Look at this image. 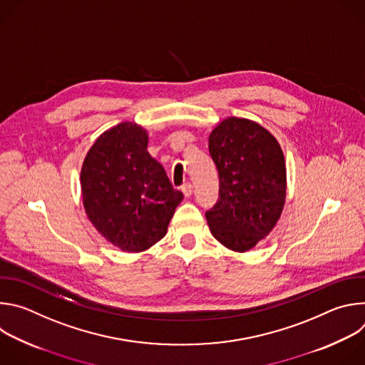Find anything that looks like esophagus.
Wrapping results in <instances>:
<instances>
[{
	"mask_svg": "<svg viewBox=\"0 0 365 365\" xmlns=\"http://www.w3.org/2000/svg\"><path fill=\"white\" fill-rule=\"evenodd\" d=\"M182 192H183V195H185V197H190L192 196V185L190 183H185L183 186H182Z\"/></svg>",
	"mask_w": 365,
	"mask_h": 365,
	"instance_id": "34e87169",
	"label": "esophagus"
}]
</instances>
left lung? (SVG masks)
<instances>
[{
  "mask_svg": "<svg viewBox=\"0 0 365 365\" xmlns=\"http://www.w3.org/2000/svg\"><path fill=\"white\" fill-rule=\"evenodd\" d=\"M210 153L220 175V199L206 221L228 250L245 252L276 227L287 178L277 140L255 121L228 117L211 131Z\"/></svg>",
  "mask_w": 365,
  "mask_h": 365,
  "instance_id": "left-lung-1",
  "label": "left lung"
}]
</instances>
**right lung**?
I'll list each match as a JSON object with an SVG mask.
<instances>
[{
  "instance_id": "right-lung-1",
  "label": "right lung",
  "mask_w": 365,
  "mask_h": 365,
  "mask_svg": "<svg viewBox=\"0 0 365 365\" xmlns=\"http://www.w3.org/2000/svg\"><path fill=\"white\" fill-rule=\"evenodd\" d=\"M148 133L125 121L103 131L81 169L85 212L96 231L125 252L159 242L183 199L147 151Z\"/></svg>"
}]
</instances>
